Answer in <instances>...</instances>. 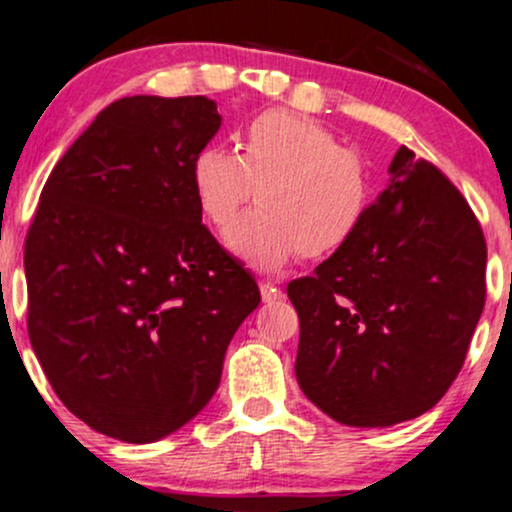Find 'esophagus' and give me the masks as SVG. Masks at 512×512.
Instances as JSON below:
<instances>
[{
	"instance_id": "obj_1",
	"label": "esophagus",
	"mask_w": 512,
	"mask_h": 512,
	"mask_svg": "<svg viewBox=\"0 0 512 512\" xmlns=\"http://www.w3.org/2000/svg\"><path fill=\"white\" fill-rule=\"evenodd\" d=\"M260 291H262V301L264 303H276L281 298V289L274 284V281H269V279L260 281Z\"/></svg>"
}]
</instances>
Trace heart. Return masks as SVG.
<instances>
[{
    "instance_id": "1",
    "label": "heart",
    "mask_w": 512,
    "mask_h": 512,
    "mask_svg": "<svg viewBox=\"0 0 512 512\" xmlns=\"http://www.w3.org/2000/svg\"><path fill=\"white\" fill-rule=\"evenodd\" d=\"M257 187L260 207L245 214L228 245L257 269L293 257L325 260L358 236L375 202L368 163L330 127L289 110L257 115L238 137V154L204 146L192 161L199 211L226 231Z\"/></svg>"
}]
</instances>
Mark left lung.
Listing matches in <instances>:
<instances>
[{"label":"left lung","instance_id":"8db88e82","mask_svg":"<svg viewBox=\"0 0 512 512\" xmlns=\"http://www.w3.org/2000/svg\"><path fill=\"white\" fill-rule=\"evenodd\" d=\"M358 236L289 284L296 378L344 426L383 428L436 407L486 301V240L452 182L407 146Z\"/></svg>","mask_w":512,"mask_h":512}]
</instances>
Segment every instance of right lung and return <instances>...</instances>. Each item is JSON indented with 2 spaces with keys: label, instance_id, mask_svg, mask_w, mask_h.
I'll use <instances>...</instances> for the list:
<instances>
[{
  "label": "right lung",
  "instance_id": "1",
  "mask_svg": "<svg viewBox=\"0 0 512 512\" xmlns=\"http://www.w3.org/2000/svg\"><path fill=\"white\" fill-rule=\"evenodd\" d=\"M219 127L204 96L110 103L52 168L28 228L35 356L64 407L125 443H154L207 407L260 305L192 190Z\"/></svg>",
  "mask_w": 512,
  "mask_h": 512
}]
</instances>
